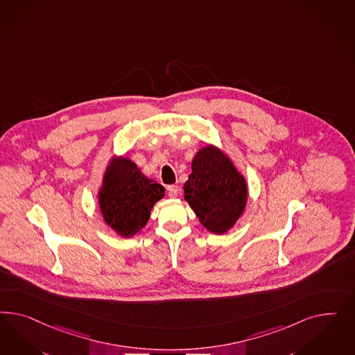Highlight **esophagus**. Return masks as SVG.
<instances>
[{
  "instance_id": "obj_1",
  "label": "esophagus",
  "mask_w": 355,
  "mask_h": 355,
  "mask_svg": "<svg viewBox=\"0 0 355 355\" xmlns=\"http://www.w3.org/2000/svg\"><path fill=\"white\" fill-rule=\"evenodd\" d=\"M166 193H168L169 198H177L178 196V187L174 186V184H171V186L166 187Z\"/></svg>"
}]
</instances>
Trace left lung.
<instances>
[{"instance_id": "8db88e82", "label": "left lung", "mask_w": 355, "mask_h": 355, "mask_svg": "<svg viewBox=\"0 0 355 355\" xmlns=\"http://www.w3.org/2000/svg\"><path fill=\"white\" fill-rule=\"evenodd\" d=\"M184 200L199 223L215 234H225L243 215L248 199L246 178L233 160L215 144H205L191 162L183 186Z\"/></svg>"}]
</instances>
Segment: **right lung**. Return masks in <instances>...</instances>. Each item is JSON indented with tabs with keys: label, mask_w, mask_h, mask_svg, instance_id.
Masks as SVG:
<instances>
[{
	"label": "right lung",
	"mask_w": 355,
	"mask_h": 355,
	"mask_svg": "<svg viewBox=\"0 0 355 355\" xmlns=\"http://www.w3.org/2000/svg\"><path fill=\"white\" fill-rule=\"evenodd\" d=\"M165 196L162 184L146 177L128 156L112 157L97 190L98 211L116 234L131 238L150 220L153 205Z\"/></svg>",
	"instance_id": "1"
}]
</instances>
